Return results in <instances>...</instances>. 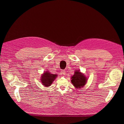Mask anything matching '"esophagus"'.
Masks as SVG:
<instances>
[{
    "label": "esophagus",
    "mask_w": 124,
    "mask_h": 124,
    "mask_svg": "<svg viewBox=\"0 0 124 124\" xmlns=\"http://www.w3.org/2000/svg\"><path fill=\"white\" fill-rule=\"evenodd\" d=\"M61 74L62 75H65L66 74V71L65 70H62L61 72Z\"/></svg>",
    "instance_id": "34e87169"
}]
</instances>
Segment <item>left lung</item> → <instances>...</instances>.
<instances>
[{
	"label": "left lung",
	"instance_id": "8db88e82",
	"mask_svg": "<svg viewBox=\"0 0 124 124\" xmlns=\"http://www.w3.org/2000/svg\"><path fill=\"white\" fill-rule=\"evenodd\" d=\"M87 79L79 70H76L74 74L71 78V82L76 88H80L85 85Z\"/></svg>",
	"mask_w": 124,
	"mask_h": 124
}]
</instances>
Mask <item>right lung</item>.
<instances>
[{"mask_svg":"<svg viewBox=\"0 0 124 124\" xmlns=\"http://www.w3.org/2000/svg\"><path fill=\"white\" fill-rule=\"evenodd\" d=\"M56 76V74H51L48 72H46L42 75L41 82L45 86H49L54 81Z\"/></svg>","mask_w":124,"mask_h":124,"instance_id":"add662e5","label":"right lung"}]
</instances>
